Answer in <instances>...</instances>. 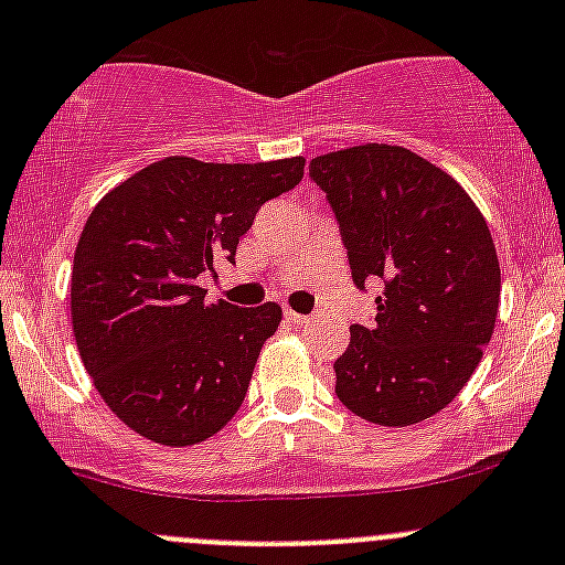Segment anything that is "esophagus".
Wrapping results in <instances>:
<instances>
[{
	"mask_svg": "<svg viewBox=\"0 0 565 565\" xmlns=\"http://www.w3.org/2000/svg\"><path fill=\"white\" fill-rule=\"evenodd\" d=\"M284 317H287V322H292V324H306L309 322L311 317H306V315H298V311H284Z\"/></svg>",
	"mask_w": 565,
	"mask_h": 565,
	"instance_id": "1",
	"label": "esophagus"
}]
</instances>
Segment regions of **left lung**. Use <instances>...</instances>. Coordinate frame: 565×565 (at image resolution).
<instances>
[{"label":"left lung","instance_id":"8db88e82","mask_svg":"<svg viewBox=\"0 0 565 565\" xmlns=\"http://www.w3.org/2000/svg\"><path fill=\"white\" fill-rule=\"evenodd\" d=\"M350 259L352 284H383L372 324H352L335 396L380 426L431 418L481 363L500 303L492 235L465 188L426 158L361 145L309 163Z\"/></svg>","mask_w":565,"mask_h":565}]
</instances>
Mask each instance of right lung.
<instances>
[{"label": "right lung", "mask_w": 565, "mask_h": 565, "mask_svg": "<svg viewBox=\"0 0 565 565\" xmlns=\"http://www.w3.org/2000/svg\"><path fill=\"white\" fill-rule=\"evenodd\" d=\"M303 167L163 158L89 213L73 256V333L104 402L147 440L193 446L241 409L281 306L207 303L196 278L235 262L256 210L292 191Z\"/></svg>", "instance_id": "right-lung-1"}]
</instances>
